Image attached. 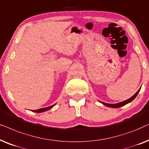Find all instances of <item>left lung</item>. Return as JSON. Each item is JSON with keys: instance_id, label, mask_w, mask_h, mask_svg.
<instances>
[{"instance_id": "obj_1", "label": "left lung", "mask_w": 149, "mask_h": 149, "mask_svg": "<svg viewBox=\"0 0 149 149\" xmlns=\"http://www.w3.org/2000/svg\"><path fill=\"white\" fill-rule=\"evenodd\" d=\"M140 88L139 89L138 91L134 95L132 96V97H131L130 98H129V99H127V100H125V101L121 102V103H116V104H108V103H103V102H100V103H103V105H105V106H107V107H111V108H118V107H122V106H124V105H127V103H130V102L132 101V100H134V98L136 97L137 95H138V94L139 91H140Z\"/></svg>"}]
</instances>
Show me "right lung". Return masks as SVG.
Wrapping results in <instances>:
<instances>
[{"label":"right lung","mask_w":149,"mask_h":149,"mask_svg":"<svg viewBox=\"0 0 149 149\" xmlns=\"http://www.w3.org/2000/svg\"><path fill=\"white\" fill-rule=\"evenodd\" d=\"M55 105H53L51 106H49V107H45V108H41V109H37V110H33V111H34V112H36V113H40V112H44V111H47V110H49L50 109H51L52 107H53Z\"/></svg>","instance_id":"right-lung-1"}]
</instances>
